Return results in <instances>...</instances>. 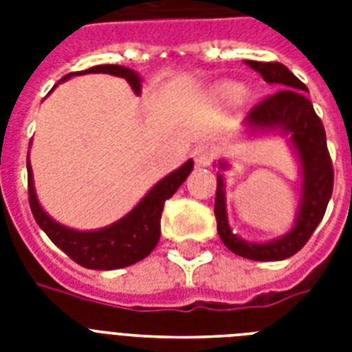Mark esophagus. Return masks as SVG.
Instances as JSON below:
<instances>
[{
  "label": "esophagus",
  "instance_id": "34e87169",
  "mask_svg": "<svg viewBox=\"0 0 352 352\" xmlns=\"http://www.w3.org/2000/svg\"><path fill=\"white\" fill-rule=\"evenodd\" d=\"M215 157V148L212 144H201L193 151V159L197 162V166H208Z\"/></svg>",
  "mask_w": 352,
  "mask_h": 352
}]
</instances>
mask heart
Here are the masks:
<instances>
[{
    "label": "heart",
    "mask_w": 352,
    "mask_h": 352,
    "mask_svg": "<svg viewBox=\"0 0 352 352\" xmlns=\"http://www.w3.org/2000/svg\"><path fill=\"white\" fill-rule=\"evenodd\" d=\"M239 87L235 84H226L225 87H223V93H225L226 96H230V98H235V96H239Z\"/></svg>",
    "instance_id": "b5f03b06"
}]
</instances>
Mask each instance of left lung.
I'll use <instances>...</instances> for the list:
<instances>
[{
    "instance_id": "1",
    "label": "left lung",
    "mask_w": 352,
    "mask_h": 352,
    "mask_svg": "<svg viewBox=\"0 0 352 352\" xmlns=\"http://www.w3.org/2000/svg\"><path fill=\"white\" fill-rule=\"evenodd\" d=\"M245 63L261 74L267 84L279 87L278 93L267 96L252 107L245 124L252 133L279 131L281 135H289L290 144L300 160L301 201L292 230L267 243L245 241L235 235L228 225L225 179L217 173L214 208L217 232L226 248L237 256L252 261H281L301 250L323 219L329 199L333 195V160L329 155L322 120L314 111L311 100L301 93L307 91V85L296 78L283 63L252 60H245ZM219 168L225 170L228 166L221 160Z\"/></svg>"
}]
</instances>
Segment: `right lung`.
Instances as JSON below:
<instances>
[{"instance_id": "obj_1", "label": "right lung", "mask_w": 352, "mask_h": 352, "mask_svg": "<svg viewBox=\"0 0 352 352\" xmlns=\"http://www.w3.org/2000/svg\"><path fill=\"white\" fill-rule=\"evenodd\" d=\"M87 73H107L113 76L126 78L135 93H140V76L133 69L124 65H96L87 71L69 73L60 82H65L73 74ZM56 87V85H54ZM193 170V160H188L181 168L171 171L170 175L160 179L151 190L142 197L127 215L113 225L93 232H80L60 225L45 214L36 197L34 181H32V168L27 159L29 171V204L36 223L49 235L54 245L67 254L74 263L84 268L93 270H115V268L129 267L133 263L142 261L151 254L160 239V217L164 203L179 190L186 181L190 171Z\"/></svg>"}]
</instances>
